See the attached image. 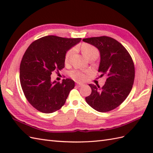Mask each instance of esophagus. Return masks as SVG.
Wrapping results in <instances>:
<instances>
[{
  "label": "esophagus",
  "mask_w": 153,
  "mask_h": 153,
  "mask_svg": "<svg viewBox=\"0 0 153 153\" xmlns=\"http://www.w3.org/2000/svg\"><path fill=\"white\" fill-rule=\"evenodd\" d=\"M82 85H83V84H82V83H76V86H77V87H82Z\"/></svg>",
  "instance_id": "34e87169"
}]
</instances>
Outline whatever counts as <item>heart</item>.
Segmentation results:
<instances>
[{"label":"heart","instance_id":"heart-1","mask_svg":"<svg viewBox=\"0 0 153 153\" xmlns=\"http://www.w3.org/2000/svg\"><path fill=\"white\" fill-rule=\"evenodd\" d=\"M81 48H82V51L83 52V54L87 58H89L90 56L94 53H99L97 48L93 46V45L88 44V43H84L82 45L81 47ZM74 53V48H70V49L68 50L66 54H65V57H64V62L65 64H68L71 61V56ZM89 72V71H79V70H74L71 71L70 73V76L74 79L76 82H84L86 79L87 77V74H88Z\"/></svg>","mask_w":153,"mask_h":153}]
</instances>
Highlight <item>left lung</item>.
Segmentation results:
<instances>
[{
	"label": "left lung",
	"instance_id": "8db88e82",
	"mask_svg": "<svg viewBox=\"0 0 153 153\" xmlns=\"http://www.w3.org/2000/svg\"><path fill=\"white\" fill-rule=\"evenodd\" d=\"M100 51V77L106 81L102 87L89 84L91 93L85 97L88 105L98 112L115 109L124 101L130 93L135 78V67L131 55L123 45L107 36L83 39Z\"/></svg>",
	"mask_w": 153,
	"mask_h": 153
}]
</instances>
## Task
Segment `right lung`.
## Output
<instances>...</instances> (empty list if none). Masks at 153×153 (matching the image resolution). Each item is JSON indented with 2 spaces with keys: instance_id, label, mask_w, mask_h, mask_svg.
<instances>
[{
  "instance_id": "right-lung-1",
  "label": "right lung",
  "mask_w": 153,
  "mask_h": 153,
  "mask_svg": "<svg viewBox=\"0 0 153 153\" xmlns=\"http://www.w3.org/2000/svg\"><path fill=\"white\" fill-rule=\"evenodd\" d=\"M81 40L48 35L35 40L25 51L19 67L21 86L27 101L39 112L60 109L74 88L71 79L52 82L51 75L63 69L66 52Z\"/></svg>"
}]
</instances>
